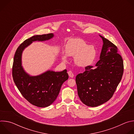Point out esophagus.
I'll use <instances>...</instances> for the list:
<instances>
[{"label": "esophagus", "instance_id": "34e87169", "mask_svg": "<svg viewBox=\"0 0 134 134\" xmlns=\"http://www.w3.org/2000/svg\"><path fill=\"white\" fill-rule=\"evenodd\" d=\"M68 75H69V76L70 77H71V78H72V77H74V75L73 72H72L71 71H69L68 72Z\"/></svg>", "mask_w": 134, "mask_h": 134}]
</instances>
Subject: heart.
<instances>
[{
  "instance_id": "1",
  "label": "heart",
  "mask_w": 134,
  "mask_h": 134,
  "mask_svg": "<svg viewBox=\"0 0 134 134\" xmlns=\"http://www.w3.org/2000/svg\"><path fill=\"white\" fill-rule=\"evenodd\" d=\"M65 52L68 56H74L75 64L81 67H86L91 65L97 54L93 46L87 45L85 41L79 38L71 39L66 46ZM62 59L66 62L67 55L63 54Z\"/></svg>"
}]
</instances>
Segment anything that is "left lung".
I'll return each mask as SVG.
<instances>
[{"label": "left lung", "mask_w": 134, "mask_h": 134, "mask_svg": "<svg viewBox=\"0 0 134 134\" xmlns=\"http://www.w3.org/2000/svg\"><path fill=\"white\" fill-rule=\"evenodd\" d=\"M103 44L100 60L85 67L76 77L79 97L85 105L94 107L109 100L119 84L124 72V62L117 47L101 35Z\"/></svg>", "instance_id": "left-lung-1"}]
</instances>
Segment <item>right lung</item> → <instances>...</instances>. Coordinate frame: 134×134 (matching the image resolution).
Instances as JSON below:
<instances>
[{"instance_id": "1", "label": "right lung", "mask_w": 134, "mask_h": 134, "mask_svg": "<svg viewBox=\"0 0 134 134\" xmlns=\"http://www.w3.org/2000/svg\"><path fill=\"white\" fill-rule=\"evenodd\" d=\"M53 34L34 35L25 40L17 49L12 68L14 82L23 97L32 104L44 108L57 99L62 85L68 79L67 70L60 72L48 70L40 75L31 76L22 66V54L24 49L33 41H43L53 37Z\"/></svg>"}]
</instances>
